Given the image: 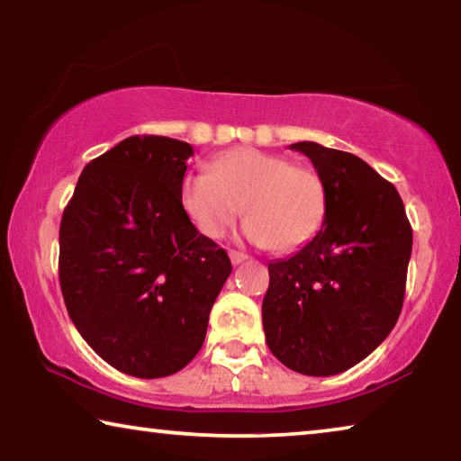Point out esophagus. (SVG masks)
Returning a JSON list of instances; mask_svg holds the SVG:
<instances>
[{"mask_svg":"<svg viewBox=\"0 0 461 461\" xmlns=\"http://www.w3.org/2000/svg\"><path fill=\"white\" fill-rule=\"evenodd\" d=\"M230 260L231 264H241L244 260H248V254L238 252V249H230Z\"/></svg>","mask_w":461,"mask_h":461,"instance_id":"esophagus-1","label":"esophagus"}]
</instances>
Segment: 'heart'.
I'll return each mask as SVG.
<instances>
[{
	"label": "heart",
	"instance_id": "1",
	"mask_svg": "<svg viewBox=\"0 0 461 461\" xmlns=\"http://www.w3.org/2000/svg\"><path fill=\"white\" fill-rule=\"evenodd\" d=\"M178 199L203 236L221 238L240 212L244 236L275 249L299 248L315 236L325 215V186L313 168L283 154L238 148L212 160L209 170L181 178Z\"/></svg>",
	"mask_w": 461,
	"mask_h": 461
}]
</instances>
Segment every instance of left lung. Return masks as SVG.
<instances>
[{"instance_id":"obj_1","label":"left lung","mask_w":461,"mask_h":461,"mask_svg":"<svg viewBox=\"0 0 461 461\" xmlns=\"http://www.w3.org/2000/svg\"><path fill=\"white\" fill-rule=\"evenodd\" d=\"M291 150L321 176L323 228L296 254L268 262L262 325L286 368L333 376L370 356L396 325L412 230L394 185L356 154L317 142Z\"/></svg>"}]
</instances>
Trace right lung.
<instances>
[{"instance_id": "add662e5", "label": "right lung", "mask_w": 461, "mask_h": 461, "mask_svg": "<svg viewBox=\"0 0 461 461\" xmlns=\"http://www.w3.org/2000/svg\"><path fill=\"white\" fill-rule=\"evenodd\" d=\"M193 146L130 136L83 168L60 221L59 278L81 338L115 370L162 378L205 341L231 272L197 231L178 186Z\"/></svg>"}]
</instances>
